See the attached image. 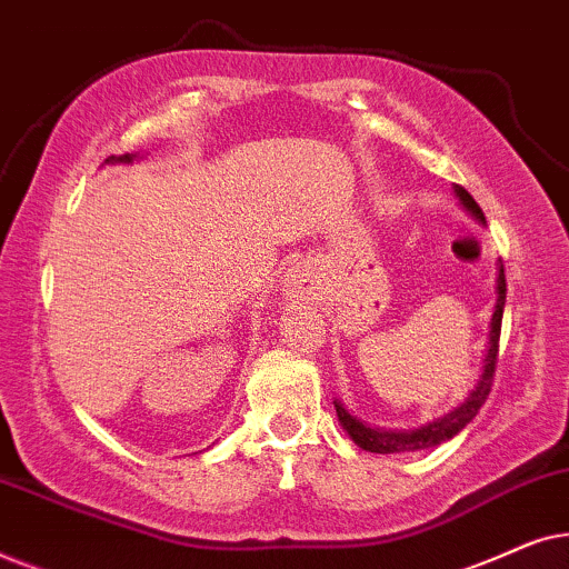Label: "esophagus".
Segmentation results:
<instances>
[{"label":"esophagus","instance_id":"34e87169","mask_svg":"<svg viewBox=\"0 0 569 569\" xmlns=\"http://www.w3.org/2000/svg\"><path fill=\"white\" fill-rule=\"evenodd\" d=\"M284 290L290 298H306V295L310 292L308 274H302V271H292V274H287Z\"/></svg>","mask_w":569,"mask_h":569}]
</instances>
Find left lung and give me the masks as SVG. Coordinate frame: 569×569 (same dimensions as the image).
I'll return each instance as SVG.
<instances>
[{"instance_id": "8db88e82", "label": "left lung", "mask_w": 569, "mask_h": 569, "mask_svg": "<svg viewBox=\"0 0 569 569\" xmlns=\"http://www.w3.org/2000/svg\"><path fill=\"white\" fill-rule=\"evenodd\" d=\"M456 197L461 199V204L469 209V212L477 217V220L485 222V212L481 207L473 201V197L463 186H456ZM505 295H508V284H505V269L500 263V274H497V302H495V313H492V323H489V341H487V355H485V368H481L479 383L473 391L469 393L461 407H456L450 415L440 417L438 422H430L419 430H409V432H393V430H378V427H368L360 419L349 415V411L341 407V401H333L337 407L339 422L345 427L349 438H352L357 446L362 450H370V453H407V450H422V448H432L440 446L450 438H456L458 432L463 430L466 425L471 422L473 417L479 415L481 403L487 401L489 391H492V378H495V368H497V352H500V329H502V310H505Z\"/></svg>"}]
</instances>
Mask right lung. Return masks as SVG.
<instances>
[{"label":"right lung","mask_w":569,"mask_h":569,"mask_svg":"<svg viewBox=\"0 0 569 569\" xmlns=\"http://www.w3.org/2000/svg\"><path fill=\"white\" fill-rule=\"evenodd\" d=\"M131 160H134V154H121V158H111L106 162H131Z\"/></svg>","instance_id":"right-lung-1"}]
</instances>
